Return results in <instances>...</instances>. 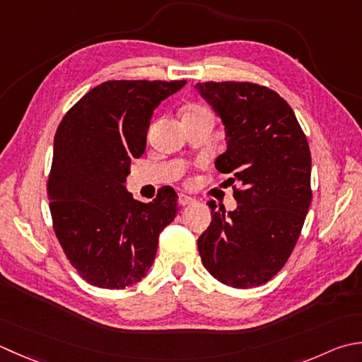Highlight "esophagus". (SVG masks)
<instances>
[{"instance_id": "34e87169", "label": "esophagus", "mask_w": 362, "mask_h": 362, "mask_svg": "<svg viewBox=\"0 0 362 362\" xmlns=\"http://www.w3.org/2000/svg\"><path fill=\"white\" fill-rule=\"evenodd\" d=\"M193 202H194L193 197H189V196H187V194H179V204L183 205V207H185V205L193 204Z\"/></svg>"}]
</instances>
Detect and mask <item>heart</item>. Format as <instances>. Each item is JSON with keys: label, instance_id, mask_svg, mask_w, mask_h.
Listing matches in <instances>:
<instances>
[{"label": "heart", "instance_id": "1", "mask_svg": "<svg viewBox=\"0 0 362 362\" xmlns=\"http://www.w3.org/2000/svg\"><path fill=\"white\" fill-rule=\"evenodd\" d=\"M197 110H204L202 106H197V105H194V106H191V108L188 110V111H197Z\"/></svg>", "mask_w": 362, "mask_h": 362}]
</instances>
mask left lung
<instances>
[{"label": "left lung", "mask_w": 362, "mask_h": 362, "mask_svg": "<svg viewBox=\"0 0 362 362\" xmlns=\"http://www.w3.org/2000/svg\"><path fill=\"white\" fill-rule=\"evenodd\" d=\"M196 89L224 125L228 148L215 166L242 185L233 187V211L210 205L211 223L197 240L202 264L226 286L265 284L292 254L313 199L308 139L278 92L238 81Z\"/></svg>", "instance_id": "8db88e82"}]
</instances>
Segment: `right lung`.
I'll return each instance as SVG.
<instances>
[{"label": "right lung", "mask_w": 362, "mask_h": 362, "mask_svg": "<svg viewBox=\"0 0 362 362\" xmlns=\"http://www.w3.org/2000/svg\"><path fill=\"white\" fill-rule=\"evenodd\" d=\"M187 81H105L67 111L54 134L48 177L54 233L89 284L125 288L151 270L160 232L177 215L174 188L152 202L125 189L132 158L146 151L153 110Z\"/></svg>", "instance_id": "obj_1"}]
</instances>
